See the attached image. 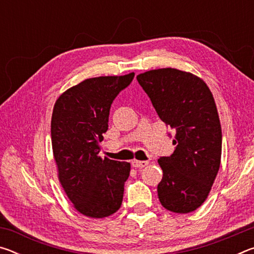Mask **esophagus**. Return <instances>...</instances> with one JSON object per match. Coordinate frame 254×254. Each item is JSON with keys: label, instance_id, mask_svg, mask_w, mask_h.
Returning a JSON list of instances; mask_svg holds the SVG:
<instances>
[{"label": "esophagus", "instance_id": "34e87169", "mask_svg": "<svg viewBox=\"0 0 254 254\" xmlns=\"http://www.w3.org/2000/svg\"><path fill=\"white\" fill-rule=\"evenodd\" d=\"M132 167L133 168H143V167H145L148 165V161H140V160H132Z\"/></svg>", "mask_w": 254, "mask_h": 254}]
</instances>
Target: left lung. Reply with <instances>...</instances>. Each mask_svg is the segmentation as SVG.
I'll use <instances>...</instances> for the list:
<instances>
[{
  "label": "left lung",
  "instance_id": "obj_1",
  "mask_svg": "<svg viewBox=\"0 0 254 254\" xmlns=\"http://www.w3.org/2000/svg\"><path fill=\"white\" fill-rule=\"evenodd\" d=\"M157 113L176 130V149L158 160L162 179L158 197L174 213L194 212L203 205L221 165L222 128L212 92L191 72L160 68L136 76Z\"/></svg>",
  "mask_w": 254,
  "mask_h": 254
}]
</instances>
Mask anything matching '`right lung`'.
Listing matches in <instances>:
<instances>
[{
	"mask_svg": "<svg viewBox=\"0 0 254 254\" xmlns=\"http://www.w3.org/2000/svg\"><path fill=\"white\" fill-rule=\"evenodd\" d=\"M133 77L134 72L85 79L55 103L51 143L58 179L74 208L87 217H107L121 207L131 166L102 158L100 151L112 102Z\"/></svg>",
	"mask_w": 254,
	"mask_h": 254,
	"instance_id": "right-lung-1",
	"label": "right lung"
}]
</instances>
